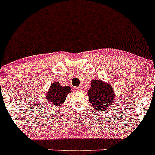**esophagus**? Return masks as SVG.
Instances as JSON below:
<instances>
[{
  "instance_id": "1",
  "label": "esophagus",
  "mask_w": 155,
  "mask_h": 155,
  "mask_svg": "<svg viewBox=\"0 0 155 155\" xmlns=\"http://www.w3.org/2000/svg\"><path fill=\"white\" fill-rule=\"evenodd\" d=\"M74 90L77 91H81L82 90V88L81 87H76V88H74Z\"/></svg>"
}]
</instances>
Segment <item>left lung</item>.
<instances>
[{
    "instance_id": "1",
    "label": "left lung",
    "mask_w": 155,
    "mask_h": 155,
    "mask_svg": "<svg viewBox=\"0 0 155 155\" xmlns=\"http://www.w3.org/2000/svg\"><path fill=\"white\" fill-rule=\"evenodd\" d=\"M89 102L94 108L102 111L110 108L114 101L115 95L111 86L100 80H94L91 83V88L88 91Z\"/></svg>"
}]
</instances>
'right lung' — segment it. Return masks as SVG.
<instances>
[{"mask_svg": "<svg viewBox=\"0 0 155 155\" xmlns=\"http://www.w3.org/2000/svg\"><path fill=\"white\" fill-rule=\"evenodd\" d=\"M71 92L69 86H61L58 82L51 83V86L47 94V100L53 105H59L64 103L67 94Z\"/></svg>", "mask_w": 155, "mask_h": 155, "instance_id": "add662e5", "label": "right lung"}]
</instances>
